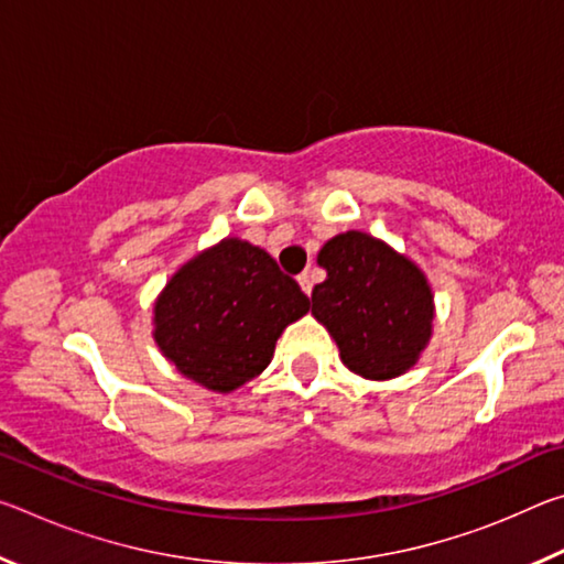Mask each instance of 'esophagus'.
Segmentation results:
<instances>
[{"instance_id": "1", "label": "esophagus", "mask_w": 564, "mask_h": 564, "mask_svg": "<svg viewBox=\"0 0 564 564\" xmlns=\"http://www.w3.org/2000/svg\"><path fill=\"white\" fill-rule=\"evenodd\" d=\"M299 283H301V291H303L305 295H311V291H313V281H311V273H308V271L299 275Z\"/></svg>"}]
</instances>
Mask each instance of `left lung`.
Returning a JSON list of instances; mask_svg holds the SVG:
<instances>
[{
    "mask_svg": "<svg viewBox=\"0 0 564 564\" xmlns=\"http://www.w3.org/2000/svg\"><path fill=\"white\" fill-rule=\"evenodd\" d=\"M326 281L311 293L340 358L362 378H395L431 338L433 295L425 275L378 238L348 231L321 248Z\"/></svg>",
    "mask_w": 564,
    "mask_h": 564,
    "instance_id": "8db88e82",
    "label": "left lung"
}]
</instances>
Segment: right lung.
Instances as JSON below:
<instances>
[{
	"label": "right lung",
	"instance_id": "add662e5",
	"mask_svg": "<svg viewBox=\"0 0 564 564\" xmlns=\"http://www.w3.org/2000/svg\"><path fill=\"white\" fill-rule=\"evenodd\" d=\"M308 308V295L263 248L226 238L171 279L154 308V338L186 378L228 393L269 366L283 328Z\"/></svg>",
	"mask_w": 564,
	"mask_h": 564
}]
</instances>
